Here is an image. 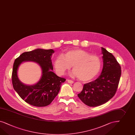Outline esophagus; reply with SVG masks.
Here are the masks:
<instances>
[{
    "mask_svg": "<svg viewBox=\"0 0 135 135\" xmlns=\"http://www.w3.org/2000/svg\"><path fill=\"white\" fill-rule=\"evenodd\" d=\"M67 81L69 84H73L74 83V81L73 80H67Z\"/></svg>",
    "mask_w": 135,
    "mask_h": 135,
    "instance_id": "obj_1",
    "label": "esophagus"
}]
</instances>
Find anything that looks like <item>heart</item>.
Wrapping results in <instances>:
<instances>
[{
	"label": "heart",
	"instance_id": "obj_1",
	"mask_svg": "<svg viewBox=\"0 0 135 135\" xmlns=\"http://www.w3.org/2000/svg\"><path fill=\"white\" fill-rule=\"evenodd\" d=\"M72 66L74 71L71 75L87 82L98 75L101 63L98 56L90 55L87 51L79 49H71L66 51L63 55H58L54 62L55 72L59 76L63 75Z\"/></svg>",
	"mask_w": 135,
	"mask_h": 135
}]
</instances>
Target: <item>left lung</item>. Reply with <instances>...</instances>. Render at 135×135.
I'll list each match as a JSON object with an SVG mask.
<instances>
[{"label": "left lung", "mask_w": 135, "mask_h": 135, "mask_svg": "<svg viewBox=\"0 0 135 135\" xmlns=\"http://www.w3.org/2000/svg\"><path fill=\"white\" fill-rule=\"evenodd\" d=\"M103 67L99 77L94 81L84 84L78 96L82 102L89 107L100 106L115 95L121 74L119 63L111 53L102 47Z\"/></svg>", "instance_id": "8db88e82"}]
</instances>
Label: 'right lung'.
I'll list each match as a JSON object with an SVG mask.
<instances>
[{
  "label": "right lung",
  "instance_id": "add662e5",
  "mask_svg": "<svg viewBox=\"0 0 135 135\" xmlns=\"http://www.w3.org/2000/svg\"><path fill=\"white\" fill-rule=\"evenodd\" d=\"M54 51L52 49H38L22 53L15 59L13 64L12 81L14 89L21 98L30 105L38 107L50 105L57 95L61 84L66 80L52 72L53 66L51 57ZM32 61L38 63L42 70L40 81L35 85L26 86L18 79V66L23 61Z\"/></svg>",
  "mask_w": 135,
  "mask_h": 135
}]
</instances>
